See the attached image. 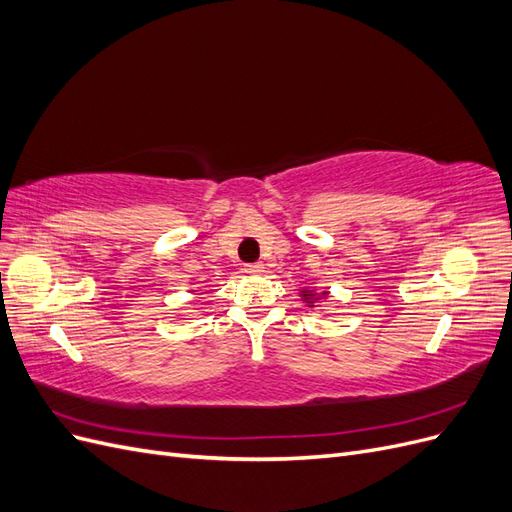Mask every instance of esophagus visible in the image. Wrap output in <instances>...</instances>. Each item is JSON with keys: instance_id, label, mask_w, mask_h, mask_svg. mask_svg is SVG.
<instances>
[{"instance_id": "34e87169", "label": "esophagus", "mask_w": 512, "mask_h": 512, "mask_svg": "<svg viewBox=\"0 0 512 512\" xmlns=\"http://www.w3.org/2000/svg\"><path fill=\"white\" fill-rule=\"evenodd\" d=\"M262 269H265V267H262L260 262H252V265H245V273H260Z\"/></svg>"}]
</instances>
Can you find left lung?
Instances as JSON below:
<instances>
[{
    "instance_id": "left-lung-1",
    "label": "left lung",
    "mask_w": 512,
    "mask_h": 512,
    "mask_svg": "<svg viewBox=\"0 0 512 512\" xmlns=\"http://www.w3.org/2000/svg\"><path fill=\"white\" fill-rule=\"evenodd\" d=\"M303 299H305L307 303H312V294H309V292H303Z\"/></svg>"
}]
</instances>
